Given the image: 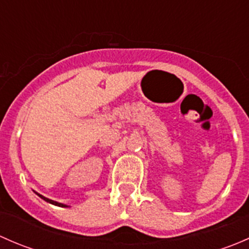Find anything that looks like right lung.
<instances>
[{
  "instance_id": "add662e5",
  "label": "right lung",
  "mask_w": 249,
  "mask_h": 249,
  "mask_svg": "<svg viewBox=\"0 0 249 249\" xmlns=\"http://www.w3.org/2000/svg\"><path fill=\"white\" fill-rule=\"evenodd\" d=\"M36 193L37 195H38L39 197H41V199H43L44 201H47V202H49V203H52V205H55V206H59V207H70V206H67V205H65V203H60V202H57V201H54V200H50V199H48V197H46V196H43V195H41V194H38V193L37 192H35Z\"/></svg>"
}]
</instances>
